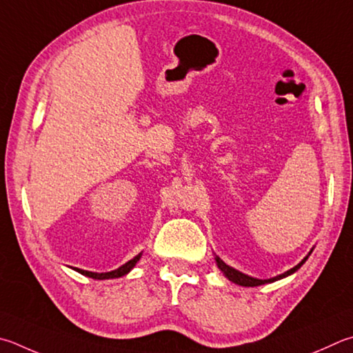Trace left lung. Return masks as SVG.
I'll return each instance as SVG.
<instances>
[{
  "instance_id": "left-lung-1",
  "label": "left lung",
  "mask_w": 353,
  "mask_h": 353,
  "mask_svg": "<svg viewBox=\"0 0 353 353\" xmlns=\"http://www.w3.org/2000/svg\"><path fill=\"white\" fill-rule=\"evenodd\" d=\"M310 253H312V250H310ZM310 253L305 256V258L299 262L298 265H294L293 268H290V270H287L285 273H283V274H279V276H274V278H270V279H258V278H252V276H248V274H243L242 272H239V270H236V268H233V267H230V265H227L225 262H223L219 256H216V264H217V267L221 268V272L225 274V278H228L230 281H232V283H234V284H238V285H242V287H258V285H262V284H268V283H274V281H279V279H283V278H285V276H288V274H292V273H294L298 270V268L304 264V262L307 261V258H309L310 256Z\"/></svg>"
}]
</instances>
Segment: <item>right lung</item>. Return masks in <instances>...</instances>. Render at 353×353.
<instances>
[{
	"label": "right lung",
	"mask_w": 353,
	"mask_h": 353,
	"mask_svg": "<svg viewBox=\"0 0 353 353\" xmlns=\"http://www.w3.org/2000/svg\"><path fill=\"white\" fill-rule=\"evenodd\" d=\"M142 258V253H139L136 258H132L131 261H128L126 264H123L121 267H119L117 270H112V272H108V273H94V272H88V270H81V268H75L77 272L85 274V276H89L92 279H112V278H120V276H125L126 273H130L134 265L137 264L139 259Z\"/></svg>",
	"instance_id": "right-lung-1"
}]
</instances>
